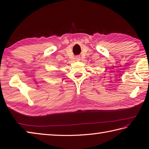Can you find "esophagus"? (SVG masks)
<instances>
[{
	"label": "esophagus",
	"instance_id": "1",
	"mask_svg": "<svg viewBox=\"0 0 149 149\" xmlns=\"http://www.w3.org/2000/svg\"><path fill=\"white\" fill-rule=\"evenodd\" d=\"M80 59L81 58L79 56H76V57H75V59H76V61H79Z\"/></svg>",
	"mask_w": 149,
	"mask_h": 149
}]
</instances>
